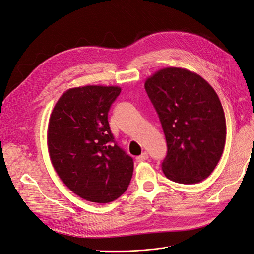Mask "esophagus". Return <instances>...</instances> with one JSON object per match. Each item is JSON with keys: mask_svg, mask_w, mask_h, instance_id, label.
<instances>
[{"mask_svg": "<svg viewBox=\"0 0 254 254\" xmlns=\"http://www.w3.org/2000/svg\"><path fill=\"white\" fill-rule=\"evenodd\" d=\"M148 159V153L146 152V151H144L141 156H139V157H136V161L137 162H143V161H145V160H147Z\"/></svg>", "mask_w": 254, "mask_h": 254, "instance_id": "34e87169", "label": "esophagus"}]
</instances>
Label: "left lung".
Instances as JSON below:
<instances>
[{
  "label": "left lung",
  "instance_id": "8db88e82",
  "mask_svg": "<svg viewBox=\"0 0 254 254\" xmlns=\"http://www.w3.org/2000/svg\"><path fill=\"white\" fill-rule=\"evenodd\" d=\"M167 144L162 170L168 179L193 184L207 178L224 151L226 118L218 95L200 76L166 67L145 82Z\"/></svg>",
  "mask_w": 254,
  "mask_h": 254
}]
</instances>
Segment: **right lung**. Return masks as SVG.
<instances>
[{"instance_id": "add662e5", "label": "right lung", "mask_w": 254, "mask_h": 254, "mask_svg": "<svg viewBox=\"0 0 254 254\" xmlns=\"http://www.w3.org/2000/svg\"><path fill=\"white\" fill-rule=\"evenodd\" d=\"M119 87L86 86L67 90L51 114L48 145L56 173L73 193L107 203L125 193L133 159L114 140L108 122Z\"/></svg>"}]
</instances>
